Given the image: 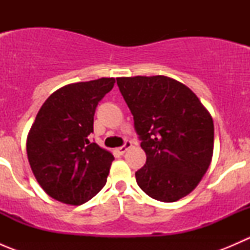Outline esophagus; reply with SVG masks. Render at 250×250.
<instances>
[{
  "mask_svg": "<svg viewBox=\"0 0 250 250\" xmlns=\"http://www.w3.org/2000/svg\"><path fill=\"white\" fill-rule=\"evenodd\" d=\"M130 147H132V141H130V140H125V143L123 144V145L121 146V147H118L116 151H117V152L120 153V155H123V153H125V151H127L128 148H130Z\"/></svg>",
  "mask_w": 250,
  "mask_h": 250,
  "instance_id": "esophagus-1",
  "label": "esophagus"
}]
</instances>
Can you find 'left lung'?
I'll list each match as a JSON object with an SVG mask.
<instances>
[{
	"instance_id": "1",
	"label": "left lung",
	"mask_w": 250,
	"mask_h": 250,
	"mask_svg": "<svg viewBox=\"0 0 250 250\" xmlns=\"http://www.w3.org/2000/svg\"><path fill=\"white\" fill-rule=\"evenodd\" d=\"M116 80L146 153L145 166L135 173L138 185L161 202L185 197L210 165L213 118L195 93L173 78Z\"/></svg>"
}]
</instances>
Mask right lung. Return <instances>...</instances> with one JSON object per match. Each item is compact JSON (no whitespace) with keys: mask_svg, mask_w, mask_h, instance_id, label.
<instances>
[{"mask_svg":"<svg viewBox=\"0 0 250 250\" xmlns=\"http://www.w3.org/2000/svg\"><path fill=\"white\" fill-rule=\"evenodd\" d=\"M115 78L67 84L44 102L30 129L26 152L32 173L47 195L80 206L106 184L112 153L89 141L94 113Z\"/></svg>","mask_w":250,"mask_h":250,"instance_id":"1","label":"right lung"}]
</instances>
